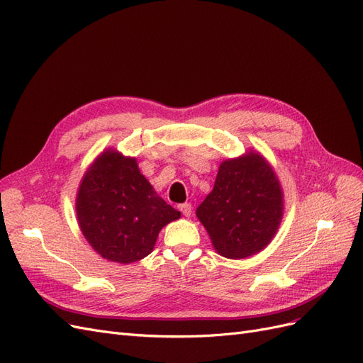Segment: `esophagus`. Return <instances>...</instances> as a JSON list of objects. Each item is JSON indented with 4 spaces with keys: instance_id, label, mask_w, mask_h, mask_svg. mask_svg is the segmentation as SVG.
Listing matches in <instances>:
<instances>
[{
    "instance_id": "esophagus-1",
    "label": "esophagus",
    "mask_w": 363,
    "mask_h": 363,
    "mask_svg": "<svg viewBox=\"0 0 363 363\" xmlns=\"http://www.w3.org/2000/svg\"><path fill=\"white\" fill-rule=\"evenodd\" d=\"M179 211H180L186 218H189L191 213H192V206H191L189 203H183V204L179 206Z\"/></svg>"
}]
</instances>
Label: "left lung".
Returning a JSON list of instances; mask_svg holds the SVG:
<instances>
[{
	"mask_svg": "<svg viewBox=\"0 0 363 363\" xmlns=\"http://www.w3.org/2000/svg\"><path fill=\"white\" fill-rule=\"evenodd\" d=\"M284 211L277 174L259 151L227 159L212 192L196 207L218 255L245 259L265 248L280 227Z\"/></svg>",
	"mask_w": 363,
	"mask_h": 363,
	"instance_id": "1",
	"label": "left lung"
}]
</instances>
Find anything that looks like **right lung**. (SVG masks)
Here are the masks:
<instances>
[{"mask_svg": "<svg viewBox=\"0 0 363 363\" xmlns=\"http://www.w3.org/2000/svg\"><path fill=\"white\" fill-rule=\"evenodd\" d=\"M75 212L89 245L123 265L147 257L160 230L180 218L140 174L136 159L113 148L104 150L84 172Z\"/></svg>", "mask_w": 363, "mask_h": 363, "instance_id": "right-lung-1", "label": "right lung"}]
</instances>
